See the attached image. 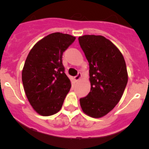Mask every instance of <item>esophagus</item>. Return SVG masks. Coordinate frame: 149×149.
I'll return each instance as SVG.
<instances>
[{"label": "esophagus", "mask_w": 149, "mask_h": 149, "mask_svg": "<svg viewBox=\"0 0 149 149\" xmlns=\"http://www.w3.org/2000/svg\"><path fill=\"white\" fill-rule=\"evenodd\" d=\"M81 73H79L77 75H76V76H75L74 79H75V80H76V81H79V79H81Z\"/></svg>", "instance_id": "34e87169"}]
</instances>
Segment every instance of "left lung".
<instances>
[{
  "mask_svg": "<svg viewBox=\"0 0 149 149\" xmlns=\"http://www.w3.org/2000/svg\"><path fill=\"white\" fill-rule=\"evenodd\" d=\"M79 45L89 64L91 90L80 99L84 113L99 118L120 100L127 83L124 58L117 47L103 36L84 35Z\"/></svg>",
  "mask_w": 149,
  "mask_h": 149,
  "instance_id": "8db88e82",
  "label": "left lung"
}]
</instances>
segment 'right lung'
I'll return each instance as SVG.
<instances>
[{"label": "right lung", "instance_id": "1", "mask_svg": "<svg viewBox=\"0 0 149 149\" xmlns=\"http://www.w3.org/2000/svg\"><path fill=\"white\" fill-rule=\"evenodd\" d=\"M75 40L70 34L52 33L36 43L26 58L22 70L25 94L42 116L59 112L71 87L62 58Z\"/></svg>", "mask_w": 149, "mask_h": 149}]
</instances>
